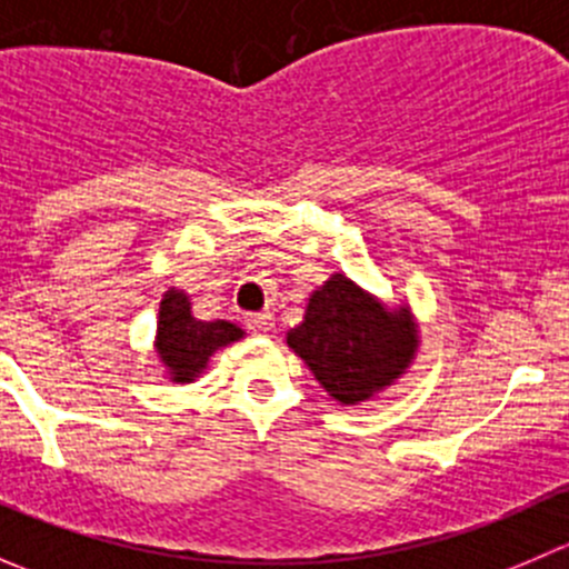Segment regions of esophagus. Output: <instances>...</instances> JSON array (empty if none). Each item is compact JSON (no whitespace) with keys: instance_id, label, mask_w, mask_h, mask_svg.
<instances>
[{"instance_id":"esophagus-1","label":"esophagus","mask_w":569,"mask_h":569,"mask_svg":"<svg viewBox=\"0 0 569 569\" xmlns=\"http://www.w3.org/2000/svg\"><path fill=\"white\" fill-rule=\"evenodd\" d=\"M244 325H248V330L256 332V336H267V332H272L274 319L272 313H250V317H244Z\"/></svg>"}]
</instances>
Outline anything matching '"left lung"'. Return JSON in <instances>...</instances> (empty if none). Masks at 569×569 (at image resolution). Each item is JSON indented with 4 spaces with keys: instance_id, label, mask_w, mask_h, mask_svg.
I'll return each mask as SVG.
<instances>
[{
    "instance_id": "8db88e82",
    "label": "left lung",
    "mask_w": 569,
    "mask_h": 569,
    "mask_svg": "<svg viewBox=\"0 0 569 569\" xmlns=\"http://www.w3.org/2000/svg\"><path fill=\"white\" fill-rule=\"evenodd\" d=\"M319 386L341 405H360L405 375L418 349L407 308L388 311L347 274H332L311 295L306 319L286 332Z\"/></svg>"
}]
</instances>
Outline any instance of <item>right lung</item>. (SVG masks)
Returning a JSON list of instances; mask_svg holds the SVG:
<instances>
[{
    "label": "right lung",
    "mask_w": 569,
    "mask_h": 569,
    "mask_svg": "<svg viewBox=\"0 0 569 569\" xmlns=\"http://www.w3.org/2000/svg\"><path fill=\"white\" fill-rule=\"evenodd\" d=\"M242 336V327L226 319H194L189 311V297L183 291L170 289L164 295L162 308H159L157 352L168 366L173 382H192L217 349L239 341Z\"/></svg>",
    "instance_id": "right-lung-1"
}]
</instances>
